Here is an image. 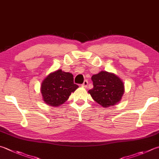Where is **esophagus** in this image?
Here are the masks:
<instances>
[{"label": "esophagus", "mask_w": 159, "mask_h": 159, "mask_svg": "<svg viewBox=\"0 0 159 159\" xmlns=\"http://www.w3.org/2000/svg\"><path fill=\"white\" fill-rule=\"evenodd\" d=\"M88 80H85L84 82H83V84L81 85L83 87H84V88H86L88 86Z\"/></svg>", "instance_id": "esophagus-1"}]
</instances>
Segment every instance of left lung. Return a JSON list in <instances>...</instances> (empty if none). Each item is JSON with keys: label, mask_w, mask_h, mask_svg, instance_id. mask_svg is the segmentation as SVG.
<instances>
[{"label": "left lung", "mask_w": 159, "mask_h": 159, "mask_svg": "<svg viewBox=\"0 0 159 159\" xmlns=\"http://www.w3.org/2000/svg\"><path fill=\"white\" fill-rule=\"evenodd\" d=\"M93 88L89 89L95 102L103 108L113 106L119 103L125 93V85L117 75L106 71H101L92 76Z\"/></svg>", "instance_id": "left-lung-1"}]
</instances>
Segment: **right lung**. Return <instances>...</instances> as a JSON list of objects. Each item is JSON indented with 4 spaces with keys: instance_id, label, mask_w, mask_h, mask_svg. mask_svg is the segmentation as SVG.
Wrapping results in <instances>:
<instances>
[{
    "instance_id": "obj_1",
    "label": "right lung",
    "mask_w": 159,
    "mask_h": 159,
    "mask_svg": "<svg viewBox=\"0 0 159 159\" xmlns=\"http://www.w3.org/2000/svg\"><path fill=\"white\" fill-rule=\"evenodd\" d=\"M79 88L74 83V76L69 72L57 70L51 72L41 83L42 99L45 103L58 107L67 101L71 94Z\"/></svg>"
}]
</instances>
